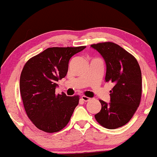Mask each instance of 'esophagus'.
<instances>
[{
    "label": "esophagus",
    "mask_w": 157,
    "mask_h": 157,
    "mask_svg": "<svg viewBox=\"0 0 157 157\" xmlns=\"http://www.w3.org/2000/svg\"><path fill=\"white\" fill-rule=\"evenodd\" d=\"M81 99H82V101H90V98L88 97H86V96H82V97H81Z\"/></svg>",
    "instance_id": "1"
}]
</instances>
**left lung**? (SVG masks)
<instances>
[{
  "instance_id": "1",
  "label": "left lung",
  "mask_w": 157,
  "mask_h": 157,
  "mask_svg": "<svg viewBox=\"0 0 157 157\" xmlns=\"http://www.w3.org/2000/svg\"><path fill=\"white\" fill-rule=\"evenodd\" d=\"M101 55L106 63L105 81L114 83L109 91L110 102L99 100L101 109L95 118L109 129L119 128L132 118L140 103L142 75L139 63L132 54L113 42L90 45Z\"/></svg>"
}]
</instances>
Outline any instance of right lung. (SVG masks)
I'll list each match as a JSON object with an SVG mask.
<instances>
[{
	"instance_id": "obj_1",
	"label": "right lung",
	"mask_w": 157,
	"mask_h": 157,
	"mask_svg": "<svg viewBox=\"0 0 157 157\" xmlns=\"http://www.w3.org/2000/svg\"><path fill=\"white\" fill-rule=\"evenodd\" d=\"M86 48H50L25 64L20 75V94L28 117L41 131L57 132L70 120L79 96L56 94V82L67 75L70 58Z\"/></svg>"
}]
</instances>
